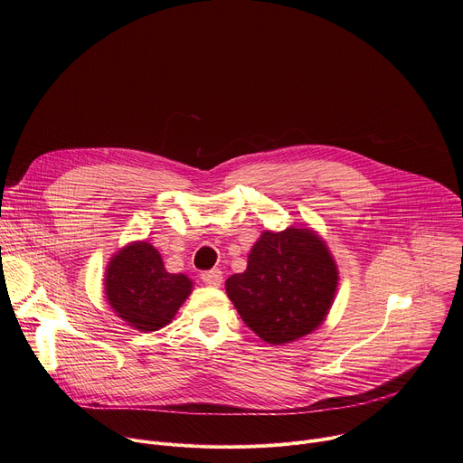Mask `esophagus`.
<instances>
[{
	"instance_id": "34e87169",
	"label": "esophagus",
	"mask_w": 463,
	"mask_h": 463,
	"mask_svg": "<svg viewBox=\"0 0 463 463\" xmlns=\"http://www.w3.org/2000/svg\"><path fill=\"white\" fill-rule=\"evenodd\" d=\"M202 280H203L207 286L218 288V286H222V282H223V273H222L220 269L203 271V273H202Z\"/></svg>"
}]
</instances>
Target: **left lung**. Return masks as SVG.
<instances>
[{"label": "left lung", "mask_w": 463, "mask_h": 463, "mask_svg": "<svg viewBox=\"0 0 463 463\" xmlns=\"http://www.w3.org/2000/svg\"><path fill=\"white\" fill-rule=\"evenodd\" d=\"M227 295L243 322L271 345L311 334L337 289V268L309 229L266 231L249 252L245 273L232 275Z\"/></svg>", "instance_id": "obj_1"}]
</instances>
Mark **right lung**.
<instances>
[{"mask_svg":"<svg viewBox=\"0 0 463 463\" xmlns=\"http://www.w3.org/2000/svg\"><path fill=\"white\" fill-rule=\"evenodd\" d=\"M192 289L184 275L166 273L159 252L146 241L131 243L113 256L106 295L115 313L141 332L166 326Z\"/></svg>","mask_w":463,"mask_h":463,"instance_id":"obj_1","label":"right lung"}]
</instances>
